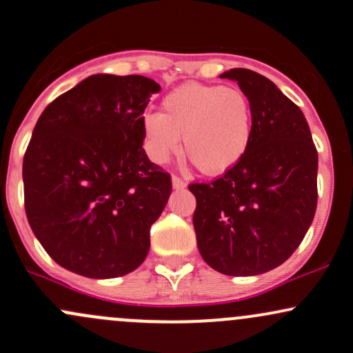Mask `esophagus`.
Returning <instances> with one entry per match:
<instances>
[{"label": "esophagus", "mask_w": 353, "mask_h": 353, "mask_svg": "<svg viewBox=\"0 0 353 353\" xmlns=\"http://www.w3.org/2000/svg\"><path fill=\"white\" fill-rule=\"evenodd\" d=\"M172 188L174 189H184L186 188V181L181 179V177L172 176Z\"/></svg>", "instance_id": "1"}]
</instances>
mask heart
Here are the masks:
<instances>
[{
    "instance_id": "heart-1",
    "label": "heart",
    "mask_w": 353,
    "mask_h": 353,
    "mask_svg": "<svg viewBox=\"0 0 353 353\" xmlns=\"http://www.w3.org/2000/svg\"><path fill=\"white\" fill-rule=\"evenodd\" d=\"M143 148L164 162L179 148L196 170L221 176L247 155L254 133V108L242 89L188 83L162 99L161 113L142 120Z\"/></svg>"
}]
</instances>
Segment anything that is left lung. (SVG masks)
Masks as SVG:
<instances>
[{
    "instance_id": "left-lung-1",
    "label": "left lung",
    "mask_w": 353,
    "mask_h": 353,
    "mask_svg": "<svg viewBox=\"0 0 353 353\" xmlns=\"http://www.w3.org/2000/svg\"><path fill=\"white\" fill-rule=\"evenodd\" d=\"M254 108L247 155L206 184H189L201 257L226 276L276 269L299 247L318 203V152L303 111L250 69H230Z\"/></svg>"
}]
</instances>
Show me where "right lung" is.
Returning a JSON list of instances; mask_svg holds the SVG:
<instances>
[{"label": "right lung", "instance_id": "obj_1", "mask_svg": "<svg viewBox=\"0 0 353 353\" xmlns=\"http://www.w3.org/2000/svg\"><path fill=\"white\" fill-rule=\"evenodd\" d=\"M161 91L143 76L94 74L40 114L23 157L25 211L47 254L92 279L145 261L172 191L143 150L142 120Z\"/></svg>", "mask_w": 353, "mask_h": 353}]
</instances>
